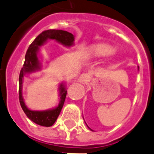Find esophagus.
Masks as SVG:
<instances>
[{
	"label": "esophagus",
	"instance_id": "34e87169",
	"mask_svg": "<svg viewBox=\"0 0 154 154\" xmlns=\"http://www.w3.org/2000/svg\"><path fill=\"white\" fill-rule=\"evenodd\" d=\"M89 79H90V76L88 74H83L80 76L79 82L81 84H86L89 81Z\"/></svg>",
	"mask_w": 154,
	"mask_h": 154
}]
</instances>
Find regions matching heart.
I'll return each instance as SVG.
<instances>
[{"label":"heart","mask_w":154,"mask_h":154,"mask_svg":"<svg viewBox=\"0 0 154 154\" xmlns=\"http://www.w3.org/2000/svg\"><path fill=\"white\" fill-rule=\"evenodd\" d=\"M90 52L91 55L94 57H106L112 54L115 52V50L108 45L99 44L92 47Z\"/></svg>","instance_id":"1"}]
</instances>
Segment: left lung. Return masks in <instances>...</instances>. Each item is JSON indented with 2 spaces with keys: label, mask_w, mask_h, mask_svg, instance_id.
<instances>
[{
  "label": "left lung",
  "mask_w": 154,
  "mask_h": 154,
  "mask_svg": "<svg viewBox=\"0 0 154 154\" xmlns=\"http://www.w3.org/2000/svg\"><path fill=\"white\" fill-rule=\"evenodd\" d=\"M90 130H91V129H90Z\"/></svg>",
  "instance_id": "obj_1"
}]
</instances>
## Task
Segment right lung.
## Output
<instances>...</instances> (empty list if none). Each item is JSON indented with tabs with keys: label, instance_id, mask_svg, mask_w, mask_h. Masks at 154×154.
Segmentation results:
<instances>
[{
	"label": "right lung",
	"instance_id": "right-lung-1",
	"mask_svg": "<svg viewBox=\"0 0 154 154\" xmlns=\"http://www.w3.org/2000/svg\"><path fill=\"white\" fill-rule=\"evenodd\" d=\"M48 39H54L57 42L64 45V46L70 47L74 45V37L73 34L64 30L48 29L43 31L35 38L27 49L25 56V62L21 69L19 77V100L23 110L30 120L32 121L35 124L45 127H50L53 125L59 116L67 95L65 86L64 84H61L59 87L60 103L58 106L52 109L45 111H32L29 109L25 105L23 98L22 87L23 77L26 74L35 72L36 70L41 69L37 53L39 50V47L43 45Z\"/></svg>",
	"mask_w": 154,
	"mask_h": 154
}]
</instances>
